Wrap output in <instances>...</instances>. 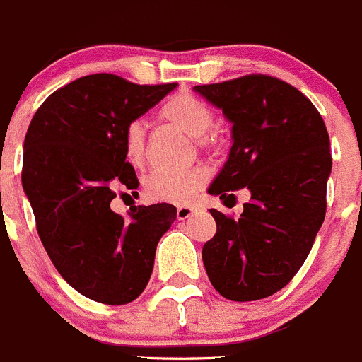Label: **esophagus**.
<instances>
[{"label":"esophagus","mask_w":362,"mask_h":362,"mask_svg":"<svg viewBox=\"0 0 362 362\" xmlns=\"http://www.w3.org/2000/svg\"><path fill=\"white\" fill-rule=\"evenodd\" d=\"M194 212H197V209H194V207H189V205H182V207L177 209V218L178 219H187V218H191Z\"/></svg>","instance_id":"obj_1"}]
</instances>
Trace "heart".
<instances>
[{
    "label": "heart",
    "mask_w": 362,
    "mask_h": 362,
    "mask_svg": "<svg viewBox=\"0 0 362 362\" xmlns=\"http://www.w3.org/2000/svg\"><path fill=\"white\" fill-rule=\"evenodd\" d=\"M158 117L165 123L173 124L189 137L202 139L214 123V114L211 107L200 98L189 93H177L170 96L158 109ZM123 153L130 165L139 168L146 155L143 124L134 121L128 124L123 137ZM207 180V171L204 168H191L185 171H155L144 182L146 194L155 202L164 204H189Z\"/></svg>",
    "instance_id": "obj_1"
}]
</instances>
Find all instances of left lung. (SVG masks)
<instances>
[{
	"label": "left lung",
	"mask_w": 362,
	"mask_h": 362,
	"mask_svg": "<svg viewBox=\"0 0 362 362\" xmlns=\"http://www.w3.org/2000/svg\"><path fill=\"white\" fill-rule=\"evenodd\" d=\"M232 124L227 162L209 194L248 189L238 219L211 209L218 230L202 259L216 291L234 302L272 296L305 262L325 219L329 132L309 98L266 74L197 86Z\"/></svg>",
	"instance_id": "8db88e82"
}]
</instances>
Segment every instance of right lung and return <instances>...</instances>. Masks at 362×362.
<instances>
[{
    "instance_id": "obj_1",
    "label": "right lung",
    "mask_w": 362,
    "mask_h": 362,
    "mask_svg": "<svg viewBox=\"0 0 362 362\" xmlns=\"http://www.w3.org/2000/svg\"><path fill=\"white\" fill-rule=\"evenodd\" d=\"M173 89L89 74L55 90L26 132L21 180L39 238L62 279L94 302L137 298L177 219L170 204L139 205L127 218L110 209L114 187L139 185L123 153L124 130Z\"/></svg>"
}]
</instances>
